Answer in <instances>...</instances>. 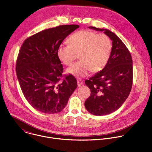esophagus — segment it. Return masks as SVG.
<instances>
[{"label": "esophagus", "mask_w": 152, "mask_h": 152, "mask_svg": "<svg viewBox=\"0 0 152 152\" xmlns=\"http://www.w3.org/2000/svg\"><path fill=\"white\" fill-rule=\"evenodd\" d=\"M77 86H78L79 87L83 83V82L82 80H80V79H77Z\"/></svg>", "instance_id": "esophagus-1"}]
</instances>
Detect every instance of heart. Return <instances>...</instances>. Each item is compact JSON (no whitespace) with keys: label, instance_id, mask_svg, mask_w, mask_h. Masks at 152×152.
<instances>
[{"label":"heart","instance_id":"b5f03b06","mask_svg":"<svg viewBox=\"0 0 152 152\" xmlns=\"http://www.w3.org/2000/svg\"><path fill=\"white\" fill-rule=\"evenodd\" d=\"M69 44H60L57 50L59 60L70 66L79 53L80 61L67 69L76 77H85L89 73L98 72L107 64L112 51V42L105 34L90 30H81L68 38Z\"/></svg>","mask_w":152,"mask_h":152}]
</instances>
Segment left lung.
Instances as JSON below:
<instances>
[{
	"mask_svg": "<svg viewBox=\"0 0 152 152\" xmlns=\"http://www.w3.org/2000/svg\"><path fill=\"white\" fill-rule=\"evenodd\" d=\"M89 28L104 31L113 43L105 67L85 81L91 92L85 107L92 114L101 116L117 111L129 96L133 83V60L126 45L114 32L107 29Z\"/></svg>",
	"mask_w": 152,
	"mask_h": 152,
	"instance_id": "1",
	"label": "left lung"
}]
</instances>
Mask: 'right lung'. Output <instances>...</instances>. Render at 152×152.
<instances>
[{
    "label": "right lung",
    "instance_id": "add662e5",
    "mask_svg": "<svg viewBox=\"0 0 152 152\" xmlns=\"http://www.w3.org/2000/svg\"><path fill=\"white\" fill-rule=\"evenodd\" d=\"M79 27L66 25L43 30L26 38L20 47L16 63L17 77L25 98L37 111L49 114L61 111L77 86L73 75H62L57 50Z\"/></svg>",
    "mask_w": 152,
    "mask_h": 152
}]
</instances>
